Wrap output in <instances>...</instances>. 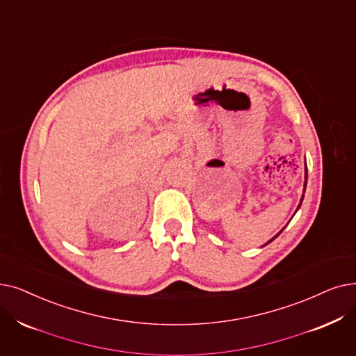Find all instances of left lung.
<instances>
[{
  "mask_svg": "<svg viewBox=\"0 0 356 356\" xmlns=\"http://www.w3.org/2000/svg\"><path fill=\"white\" fill-rule=\"evenodd\" d=\"M305 186H307V164H305V181H304V191H305ZM302 199H304V195H302V197H301V200H300V205H298V208H297V211H298V209H300V207H301V204H302ZM297 211H296V212H297ZM282 231H284V228H282V229H281V231H280V233H277V234H276V236H275V237H273V238H270V240H269V241H268V243H266V244H269V243H272V241H273V240H275V238H276V237H277V236H280V234H281V233H282ZM266 244H265V245H266Z\"/></svg>",
  "mask_w": 356,
  "mask_h": 356,
  "instance_id": "left-lung-1",
  "label": "left lung"
}]
</instances>
